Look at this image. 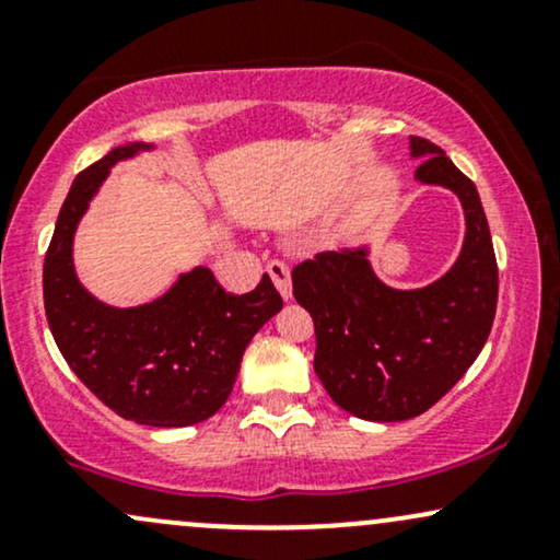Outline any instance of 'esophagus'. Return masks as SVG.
<instances>
[{
    "label": "esophagus",
    "instance_id": "1",
    "mask_svg": "<svg viewBox=\"0 0 560 560\" xmlns=\"http://www.w3.org/2000/svg\"><path fill=\"white\" fill-rule=\"evenodd\" d=\"M266 271L271 273V279H273V284H276V289H279V294L284 300H292V273H289V266L287 262H281V260H271L266 266Z\"/></svg>",
    "mask_w": 560,
    "mask_h": 560
}]
</instances>
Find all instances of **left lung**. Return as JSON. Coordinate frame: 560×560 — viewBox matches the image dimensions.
<instances>
[{
	"label": "left lung",
	"instance_id": "obj_1",
	"mask_svg": "<svg viewBox=\"0 0 560 560\" xmlns=\"http://www.w3.org/2000/svg\"><path fill=\"white\" fill-rule=\"evenodd\" d=\"M416 182L460 199L458 260L432 284L395 289L371 268V247H339L292 271L294 300L316 324L313 369L331 400L363 421H408L455 387L490 337L498 262L477 186L432 141L410 137Z\"/></svg>",
	"mask_w": 560,
	"mask_h": 560
}]
</instances>
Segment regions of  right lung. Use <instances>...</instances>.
<instances>
[{
	"instance_id": "1",
	"label": "right lung",
	"mask_w": 560,
	"mask_h": 560,
	"mask_svg": "<svg viewBox=\"0 0 560 560\" xmlns=\"http://www.w3.org/2000/svg\"><path fill=\"white\" fill-rule=\"evenodd\" d=\"M155 150L115 147L75 176L44 258V311L62 358L107 408L144 427H191L229 400L247 345L281 311L268 273L247 294H229L197 266L158 300L115 307L79 281L73 236L115 163Z\"/></svg>"
}]
</instances>
